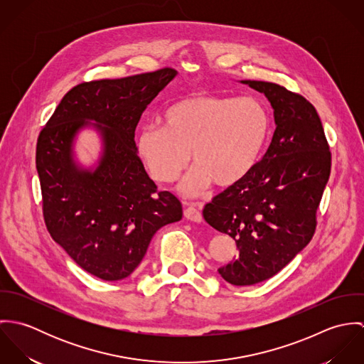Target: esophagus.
<instances>
[{
	"label": "esophagus",
	"instance_id": "1",
	"mask_svg": "<svg viewBox=\"0 0 364 364\" xmlns=\"http://www.w3.org/2000/svg\"><path fill=\"white\" fill-rule=\"evenodd\" d=\"M183 215L191 220V221H195V223H202L203 221V217H202V213L198 208H195L193 205H189L188 208L183 210Z\"/></svg>",
	"mask_w": 364,
	"mask_h": 364
}]
</instances>
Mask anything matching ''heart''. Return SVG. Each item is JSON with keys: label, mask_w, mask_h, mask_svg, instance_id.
Instances as JSON below:
<instances>
[{"label": "heart", "mask_w": 364, "mask_h": 364, "mask_svg": "<svg viewBox=\"0 0 364 364\" xmlns=\"http://www.w3.org/2000/svg\"><path fill=\"white\" fill-rule=\"evenodd\" d=\"M164 126H144L137 153L150 175L162 183L179 179L191 162L195 169L179 191L193 198L214 182L231 188L259 162L270 129L267 109L258 98L196 94L169 105Z\"/></svg>", "instance_id": "1"}]
</instances>
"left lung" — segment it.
<instances>
[{"mask_svg":"<svg viewBox=\"0 0 364 364\" xmlns=\"http://www.w3.org/2000/svg\"><path fill=\"white\" fill-rule=\"evenodd\" d=\"M241 82L269 100L276 130L252 172L213 198L203 217L238 248V257L218 269L221 277L252 286L280 272L311 241L331 151L321 119L304 97L273 82Z\"/></svg>","mask_w":364,"mask_h":364,"instance_id":"1","label":"left lung"}]
</instances>
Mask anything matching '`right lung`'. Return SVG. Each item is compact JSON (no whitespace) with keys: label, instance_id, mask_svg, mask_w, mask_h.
<instances>
[{"label":"right lung","instance_id":"obj_1","mask_svg":"<svg viewBox=\"0 0 364 364\" xmlns=\"http://www.w3.org/2000/svg\"><path fill=\"white\" fill-rule=\"evenodd\" d=\"M175 75L165 67L78 84L38 137L36 169L48 231L80 267L102 280L132 274L156 231L182 218L181 202L171 192L156 191L134 143L143 112ZM88 125L100 132L105 144L95 170L81 168L72 153L76 133Z\"/></svg>","mask_w":364,"mask_h":364}]
</instances>
